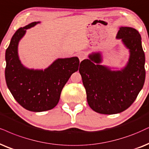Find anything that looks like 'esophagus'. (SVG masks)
I'll list each match as a JSON object with an SVG mask.
<instances>
[{
	"label": "esophagus",
	"mask_w": 149,
	"mask_h": 149,
	"mask_svg": "<svg viewBox=\"0 0 149 149\" xmlns=\"http://www.w3.org/2000/svg\"><path fill=\"white\" fill-rule=\"evenodd\" d=\"M78 57L79 58V60H80V61L81 62L86 58V55L84 52H79L78 54Z\"/></svg>",
	"instance_id": "obj_1"
}]
</instances>
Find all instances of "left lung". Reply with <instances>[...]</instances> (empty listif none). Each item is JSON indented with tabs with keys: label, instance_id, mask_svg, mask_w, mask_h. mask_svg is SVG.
<instances>
[{
	"label": "left lung",
	"instance_id": "obj_1",
	"mask_svg": "<svg viewBox=\"0 0 149 149\" xmlns=\"http://www.w3.org/2000/svg\"><path fill=\"white\" fill-rule=\"evenodd\" d=\"M117 38L129 49L127 65L121 71H111L101 62L99 53L80 63V72L86 89V100L94 111L111 115L121 113L134 102L145 80V55L141 36L134 28H120Z\"/></svg>",
	"mask_w": 149,
	"mask_h": 149
}]
</instances>
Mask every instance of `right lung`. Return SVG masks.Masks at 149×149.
Wrapping results in <instances>:
<instances>
[{
  "label": "right lung",
  "instance_id": "right-lung-1",
  "mask_svg": "<svg viewBox=\"0 0 149 149\" xmlns=\"http://www.w3.org/2000/svg\"><path fill=\"white\" fill-rule=\"evenodd\" d=\"M33 22L15 32L5 52V75L7 87L18 104L30 111L42 112L54 108L64 86L73 73L78 70V58H59L45 70L23 67L18 56V45Z\"/></svg>",
  "mask_w": 149,
  "mask_h": 149
}]
</instances>
